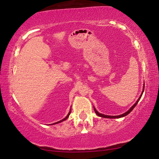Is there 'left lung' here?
I'll list each match as a JSON object with an SVG mask.
<instances>
[{
  "label": "left lung",
  "mask_w": 159,
  "mask_h": 159,
  "mask_svg": "<svg viewBox=\"0 0 159 159\" xmlns=\"http://www.w3.org/2000/svg\"><path fill=\"white\" fill-rule=\"evenodd\" d=\"M144 90V85H143V90H142V94H141L140 97H139V98H138V100H137V102H135V103H134V104H133V105L130 107V109H129L128 111L125 112L124 114H121V115H118V116H109V115H104V114H100V113H99L98 111H97L95 107H94V110H95V111L97 115L99 116H100V117H102V118H118L124 117V116H127L128 114H130V113L132 111H133V109L134 108V107H135V106L137 105V104L138 103L139 100V99H140L141 97H142V94H143Z\"/></svg>",
  "instance_id": "obj_1"
}]
</instances>
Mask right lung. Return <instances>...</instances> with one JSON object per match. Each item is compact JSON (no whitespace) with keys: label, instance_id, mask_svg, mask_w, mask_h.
Instances as JSON below:
<instances>
[{"label":"right lung","instance_id":"1","mask_svg":"<svg viewBox=\"0 0 159 159\" xmlns=\"http://www.w3.org/2000/svg\"><path fill=\"white\" fill-rule=\"evenodd\" d=\"M71 109H70V110H69V114H67V116H66L64 118H63L62 120H60V121H57V122H56V123H52V124H50V125H54V124H57V123H61V122H62V121H64V120H66L67 118H69V115H70V114H71Z\"/></svg>","mask_w":159,"mask_h":159}]
</instances>
